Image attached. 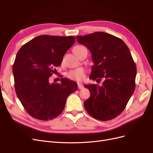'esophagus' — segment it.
Segmentation results:
<instances>
[{"label": "esophagus", "instance_id": "esophagus-1", "mask_svg": "<svg viewBox=\"0 0 153 153\" xmlns=\"http://www.w3.org/2000/svg\"><path fill=\"white\" fill-rule=\"evenodd\" d=\"M78 88L79 89H82L83 88H84V85L80 84H78Z\"/></svg>", "mask_w": 153, "mask_h": 153}]
</instances>
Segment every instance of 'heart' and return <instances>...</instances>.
I'll use <instances>...</instances> for the list:
<instances>
[{
	"label": "heart",
	"mask_w": 153,
	"mask_h": 153,
	"mask_svg": "<svg viewBox=\"0 0 153 153\" xmlns=\"http://www.w3.org/2000/svg\"><path fill=\"white\" fill-rule=\"evenodd\" d=\"M84 48L85 47H83V46L77 45L76 47H74L73 52L80 50ZM85 75H86V72L84 69L82 68H79V69H75V70L70 71L69 73H68L67 76L71 80H76L78 82H82V80H84L85 79Z\"/></svg>",
	"instance_id": "obj_1"
}]
</instances>
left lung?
I'll return each mask as SVG.
<instances>
[{"instance_id":"obj_1","label":"left lung","mask_w":153,"mask_h":153,"mask_svg":"<svg viewBox=\"0 0 153 153\" xmlns=\"http://www.w3.org/2000/svg\"><path fill=\"white\" fill-rule=\"evenodd\" d=\"M76 38L91 52L94 64L90 79H105L102 86L84 85L91 93L84 102L85 110L100 121L116 117L126 107L135 89L137 68L130 51L121 39L103 32Z\"/></svg>"}]
</instances>
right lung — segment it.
Masks as SVG:
<instances>
[{"mask_svg":"<svg viewBox=\"0 0 153 153\" xmlns=\"http://www.w3.org/2000/svg\"><path fill=\"white\" fill-rule=\"evenodd\" d=\"M75 36L41 35L18 50L13 66L16 94L32 117L48 121L57 117L65 106L68 96L77 90L76 82L67 78L61 84H50Z\"/></svg>","mask_w":153,"mask_h":153,"instance_id":"add662e5","label":"right lung"}]
</instances>
